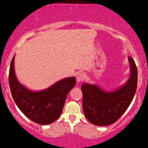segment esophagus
I'll use <instances>...</instances> for the list:
<instances>
[{
    "label": "esophagus",
    "instance_id": "1",
    "mask_svg": "<svg viewBox=\"0 0 148 148\" xmlns=\"http://www.w3.org/2000/svg\"><path fill=\"white\" fill-rule=\"evenodd\" d=\"M85 78V76L83 73H79L77 75V83L81 82L82 81H83Z\"/></svg>",
    "mask_w": 148,
    "mask_h": 148
}]
</instances>
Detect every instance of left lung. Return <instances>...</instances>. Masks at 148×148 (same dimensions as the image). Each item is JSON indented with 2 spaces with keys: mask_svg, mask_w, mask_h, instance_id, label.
Instances as JSON below:
<instances>
[{
  "mask_svg": "<svg viewBox=\"0 0 148 148\" xmlns=\"http://www.w3.org/2000/svg\"><path fill=\"white\" fill-rule=\"evenodd\" d=\"M130 77L124 86L113 92H104L95 84H83V111L91 123L106 126L114 123L124 114L133 99L138 85V69L129 56Z\"/></svg>",
  "mask_w": 148,
  "mask_h": 148,
  "instance_id": "1",
  "label": "left lung"
}]
</instances>
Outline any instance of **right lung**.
I'll use <instances>...</instances> for the list:
<instances>
[{
	"instance_id": "obj_1",
	"label": "right lung",
	"mask_w": 148,
	"mask_h": 148,
	"mask_svg": "<svg viewBox=\"0 0 148 148\" xmlns=\"http://www.w3.org/2000/svg\"><path fill=\"white\" fill-rule=\"evenodd\" d=\"M15 56L10 62L9 86L12 97L21 111L33 122L48 125L57 120L63 110L67 95L76 84L75 77H67L45 90L33 92L18 82L14 71Z\"/></svg>"
}]
</instances>
